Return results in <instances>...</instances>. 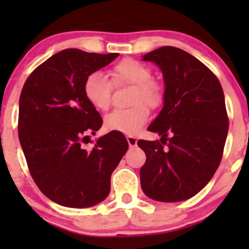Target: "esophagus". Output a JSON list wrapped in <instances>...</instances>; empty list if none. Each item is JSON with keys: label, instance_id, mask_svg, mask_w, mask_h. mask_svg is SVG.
Segmentation results:
<instances>
[{"label": "esophagus", "instance_id": "34e87169", "mask_svg": "<svg viewBox=\"0 0 249 249\" xmlns=\"http://www.w3.org/2000/svg\"><path fill=\"white\" fill-rule=\"evenodd\" d=\"M126 139H127L128 145H130V147H134V146H136V145H137V138H136V137H133V136H127Z\"/></svg>", "mask_w": 249, "mask_h": 249}]
</instances>
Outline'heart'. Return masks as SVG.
<instances>
[{
  "label": "heart",
  "instance_id": "b5f03b06",
  "mask_svg": "<svg viewBox=\"0 0 249 249\" xmlns=\"http://www.w3.org/2000/svg\"><path fill=\"white\" fill-rule=\"evenodd\" d=\"M110 81L101 71L89 73L83 85L85 98L99 111L107 110L112 98L113 85H134L131 103L132 107L117 108L105 117L108 130L136 134L146 124L151 108L159 107L164 102V89L152 78V70L141 61L124 58L110 70Z\"/></svg>",
  "mask_w": 249,
  "mask_h": 249
}]
</instances>
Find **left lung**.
<instances>
[{"label": "left lung", "instance_id": "8db88e82", "mask_svg": "<svg viewBox=\"0 0 249 249\" xmlns=\"http://www.w3.org/2000/svg\"><path fill=\"white\" fill-rule=\"evenodd\" d=\"M142 59L161 69L165 93L147 128L161 139L137 142L146 154L141 185L157 201H182L206 186L221 161L228 132L224 91L204 63L179 48L161 47Z\"/></svg>", "mask_w": 249, "mask_h": 249}]
</instances>
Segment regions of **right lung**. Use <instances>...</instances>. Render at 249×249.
Listing matches in <instances>:
<instances>
[{
	"label": "right lung",
	"mask_w": 249,
	"mask_h": 249,
	"mask_svg": "<svg viewBox=\"0 0 249 249\" xmlns=\"http://www.w3.org/2000/svg\"><path fill=\"white\" fill-rule=\"evenodd\" d=\"M119 53L59 51L25 81L18 108V138L28 168L41 192L65 207H91L110 193L111 174L127 151L124 134L108 132L88 150V134L103 119L83 85L89 73Z\"/></svg>",
	"instance_id": "obj_1"
}]
</instances>
